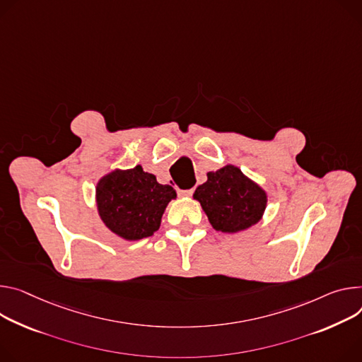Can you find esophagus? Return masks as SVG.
Masks as SVG:
<instances>
[{"label": "esophagus", "mask_w": 362, "mask_h": 362, "mask_svg": "<svg viewBox=\"0 0 362 362\" xmlns=\"http://www.w3.org/2000/svg\"><path fill=\"white\" fill-rule=\"evenodd\" d=\"M179 196H192L193 194V189H177Z\"/></svg>", "instance_id": "1"}]
</instances>
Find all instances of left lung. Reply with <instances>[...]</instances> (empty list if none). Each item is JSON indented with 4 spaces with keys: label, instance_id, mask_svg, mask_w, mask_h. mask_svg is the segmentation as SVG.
<instances>
[{
    "label": "left lung",
    "instance_id": "1",
    "mask_svg": "<svg viewBox=\"0 0 362 362\" xmlns=\"http://www.w3.org/2000/svg\"><path fill=\"white\" fill-rule=\"evenodd\" d=\"M193 198L201 202L211 225L221 233H238L257 223L267 204L266 192L231 164L209 172Z\"/></svg>",
    "mask_w": 362,
    "mask_h": 362
}]
</instances>
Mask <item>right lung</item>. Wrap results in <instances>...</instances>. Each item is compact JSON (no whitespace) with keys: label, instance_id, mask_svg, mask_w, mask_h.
Here are the masks:
<instances>
[{"label":"right lung","instance_id":"obj_1","mask_svg":"<svg viewBox=\"0 0 362 362\" xmlns=\"http://www.w3.org/2000/svg\"><path fill=\"white\" fill-rule=\"evenodd\" d=\"M176 198L169 185H160L156 176L141 166L115 170L96 186V204L104 223L124 240L136 241L153 235L168 204Z\"/></svg>","mask_w":362,"mask_h":362}]
</instances>
